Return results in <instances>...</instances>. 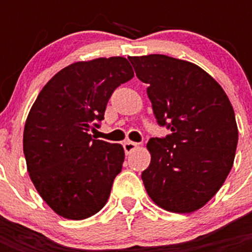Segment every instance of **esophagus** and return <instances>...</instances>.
<instances>
[{
  "label": "esophagus",
  "mask_w": 252,
  "mask_h": 252,
  "mask_svg": "<svg viewBox=\"0 0 252 252\" xmlns=\"http://www.w3.org/2000/svg\"><path fill=\"white\" fill-rule=\"evenodd\" d=\"M123 146H124V152H126V154H130L133 150H136L138 144L133 141H126L124 144H123Z\"/></svg>",
  "instance_id": "1"
}]
</instances>
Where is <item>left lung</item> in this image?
<instances>
[{"label": "left lung", "instance_id": "8db88e82", "mask_svg": "<svg viewBox=\"0 0 252 252\" xmlns=\"http://www.w3.org/2000/svg\"><path fill=\"white\" fill-rule=\"evenodd\" d=\"M148 84L154 116L171 134L150 138L142 171L148 195L172 213H192L217 193L234 163L238 126L226 93L205 70L165 55L128 57Z\"/></svg>", "mask_w": 252, "mask_h": 252}]
</instances>
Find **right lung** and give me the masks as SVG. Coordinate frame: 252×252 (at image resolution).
<instances>
[{
	"instance_id": "add662e5",
	"label": "right lung",
	"mask_w": 252,
	"mask_h": 252,
	"mask_svg": "<svg viewBox=\"0 0 252 252\" xmlns=\"http://www.w3.org/2000/svg\"><path fill=\"white\" fill-rule=\"evenodd\" d=\"M133 76L126 57L78 61L56 73L33 102L23 153L33 186L56 215L85 220L106 205L124 149L89 130L99 126L115 89Z\"/></svg>"
}]
</instances>
